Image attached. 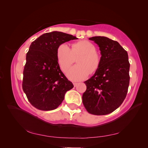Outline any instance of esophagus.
<instances>
[{
	"instance_id": "1",
	"label": "esophagus",
	"mask_w": 148,
	"mask_h": 148,
	"mask_svg": "<svg viewBox=\"0 0 148 148\" xmlns=\"http://www.w3.org/2000/svg\"><path fill=\"white\" fill-rule=\"evenodd\" d=\"M73 85H74L75 87H76L78 85V83H73Z\"/></svg>"
}]
</instances>
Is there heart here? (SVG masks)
Segmentation results:
<instances>
[{
	"instance_id": "b5f03b06",
	"label": "heart",
	"mask_w": 148,
	"mask_h": 148,
	"mask_svg": "<svg viewBox=\"0 0 148 148\" xmlns=\"http://www.w3.org/2000/svg\"><path fill=\"white\" fill-rule=\"evenodd\" d=\"M57 60L62 70L73 64L75 59L77 65L66 70V75L71 81L79 82L85 79L89 73H94L99 69L101 56L96 51L94 44L83 40L72 44L71 49L66 44H62L57 49Z\"/></svg>"
}]
</instances>
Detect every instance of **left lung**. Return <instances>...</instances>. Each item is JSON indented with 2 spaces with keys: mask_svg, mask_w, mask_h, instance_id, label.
Instances as JSON below:
<instances>
[{
  "mask_svg": "<svg viewBox=\"0 0 148 148\" xmlns=\"http://www.w3.org/2000/svg\"><path fill=\"white\" fill-rule=\"evenodd\" d=\"M96 43L101 64L92 77L84 83L86 90L83 104L89 114L103 115L112 113L122 104L130 83L127 52L117 42L104 36L89 38Z\"/></svg>",
  "mask_w": 148,
  "mask_h": 148,
  "instance_id": "1",
  "label": "left lung"
}]
</instances>
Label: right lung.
<instances>
[{
	"label": "right lung",
	"instance_id": "obj_1",
	"mask_svg": "<svg viewBox=\"0 0 148 148\" xmlns=\"http://www.w3.org/2000/svg\"><path fill=\"white\" fill-rule=\"evenodd\" d=\"M59 31L47 33L32 42L26 53L22 88L35 108L52 110L60 105L73 84L62 72L57 60L60 44L77 39Z\"/></svg>",
	"mask_w": 148,
	"mask_h": 148
}]
</instances>
